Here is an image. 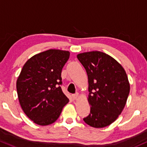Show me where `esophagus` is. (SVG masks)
<instances>
[{"label": "esophagus", "instance_id": "esophagus-1", "mask_svg": "<svg viewBox=\"0 0 147 147\" xmlns=\"http://www.w3.org/2000/svg\"><path fill=\"white\" fill-rule=\"evenodd\" d=\"M78 97V93H75V94H72V98L73 99H76Z\"/></svg>", "mask_w": 147, "mask_h": 147}]
</instances>
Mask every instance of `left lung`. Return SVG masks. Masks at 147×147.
I'll list each match as a JSON object with an SVG mask.
<instances>
[{"label":"left lung","instance_id":"obj_1","mask_svg":"<svg viewBox=\"0 0 147 147\" xmlns=\"http://www.w3.org/2000/svg\"><path fill=\"white\" fill-rule=\"evenodd\" d=\"M77 58L86 69L89 83L90 113L83 121L99 128L114 122L123 109L130 84L122 66L99 51L80 53Z\"/></svg>","mask_w":147,"mask_h":147}]
</instances>
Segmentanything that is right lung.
<instances>
[{"instance_id": "add662e5", "label": "right lung", "mask_w": 147, "mask_h": 147, "mask_svg": "<svg viewBox=\"0 0 147 147\" xmlns=\"http://www.w3.org/2000/svg\"><path fill=\"white\" fill-rule=\"evenodd\" d=\"M69 52L49 50L25 63L17 80L19 101L25 114L40 125L54 123L69 102L62 92L61 69Z\"/></svg>"}]
</instances>
